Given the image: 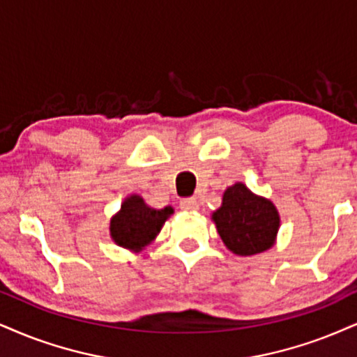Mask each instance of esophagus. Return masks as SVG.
<instances>
[{
    "label": "esophagus",
    "instance_id": "obj_1",
    "mask_svg": "<svg viewBox=\"0 0 357 357\" xmlns=\"http://www.w3.org/2000/svg\"><path fill=\"white\" fill-rule=\"evenodd\" d=\"M180 208H182L183 212H197V210L200 208V204L197 199H183L180 202Z\"/></svg>",
    "mask_w": 357,
    "mask_h": 357
}]
</instances>
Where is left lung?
I'll return each instance as SVG.
<instances>
[{
	"mask_svg": "<svg viewBox=\"0 0 357 357\" xmlns=\"http://www.w3.org/2000/svg\"><path fill=\"white\" fill-rule=\"evenodd\" d=\"M212 220L227 248L238 257L270 250L276 243L281 223L276 205L253 193L243 182L223 192L222 205L212 213Z\"/></svg>",
	"mask_w": 357,
	"mask_h": 357,
	"instance_id": "left-lung-1",
	"label": "left lung"
}]
</instances>
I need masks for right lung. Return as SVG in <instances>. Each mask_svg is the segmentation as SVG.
I'll list each match as a JSON object with an SVG mask.
<instances>
[{
    "label": "right lung",
    "mask_w": 357,
    "mask_h": 357,
    "mask_svg": "<svg viewBox=\"0 0 357 357\" xmlns=\"http://www.w3.org/2000/svg\"><path fill=\"white\" fill-rule=\"evenodd\" d=\"M170 215H174L170 205L153 208L137 193H132L122 202L121 210L112 215L111 238L121 248L139 253L157 238Z\"/></svg>",
    "instance_id": "right-lung-1"
}]
</instances>
